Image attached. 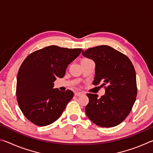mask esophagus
I'll use <instances>...</instances> for the list:
<instances>
[{
	"mask_svg": "<svg viewBox=\"0 0 153 153\" xmlns=\"http://www.w3.org/2000/svg\"><path fill=\"white\" fill-rule=\"evenodd\" d=\"M83 94V93H82V92H76L74 94V95L76 96V97H79V96H81V95H82Z\"/></svg>",
	"mask_w": 153,
	"mask_h": 153,
	"instance_id": "1",
	"label": "esophagus"
}]
</instances>
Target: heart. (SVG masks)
<instances>
[{
    "instance_id": "obj_1",
    "label": "heart",
    "mask_w": 153,
    "mask_h": 153,
    "mask_svg": "<svg viewBox=\"0 0 153 153\" xmlns=\"http://www.w3.org/2000/svg\"><path fill=\"white\" fill-rule=\"evenodd\" d=\"M86 60H89V59H82V61H86Z\"/></svg>"
}]
</instances>
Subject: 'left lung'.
<instances>
[{"instance_id": "obj_1", "label": "left lung", "mask_w": 153, "mask_h": 153, "mask_svg": "<svg viewBox=\"0 0 153 153\" xmlns=\"http://www.w3.org/2000/svg\"><path fill=\"white\" fill-rule=\"evenodd\" d=\"M85 57L94 61L93 84L101 83L105 94H87L89 102L86 113L96 125L111 128L125 120L132 108L137 95L136 71L132 63L124 54L109 46L101 45L82 51Z\"/></svg>"}]
</instances>
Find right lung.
Segmentation results:
<instances>
[{
    "label": "right lung",
    "instance_id": "1",
    "mask_svg": "<svg viewBox=\"0 0 153 153\" xmlns=\"http://www.w3.org/2000/svg\"><path fill=\"white\" fill-rule=\"evenodd\" d=\"M82 50L53 45L33 52L25 59L18 71L16 95L21 111L31 122L46 126L61 115L74 92L53 88L54 82L64 77L68 65Z\"/></svg>",
    "mask_w": 153,
    "mask_h": 153
}]
</instances>
